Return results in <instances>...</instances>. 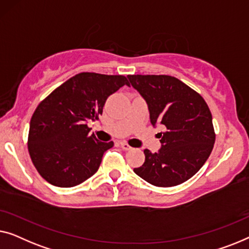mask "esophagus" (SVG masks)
I'll return each instance as SVG.
<instances>
[{"instance_id": "obj_1", "label": "esophagus", "mask_w": 249, "mask_h": 249, "mask_svg": "<svg viewBox=\"0 0 249 249\" xmlns=\"http://www.w3.org/2000/svg\"><path fill=\"white\" fill-rule=\"evenodd\" d=\"M120 145H121L122 149L125 150V151H127V150H131L132 149L131 146H129L126 142H120Z\"/></svg>"}]
</instances>
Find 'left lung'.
<instances>
[{
	"label": "left lung",
	"instance_id": "left-lung-1",
	"mask_svg": "<svg viewBox=\"0 0 249 249\" xmlns=\"http://www.w3.org/2000/svg\"><path fill=\"white\" fill-rule=\"evenodd\" d=\"M148 105L150 122L162 125L161 148L145 149V161L134 173L159 187L179 185L193 177L211 155L215 141L212 115L205 100L170 75H127Z\"/></svg>",
	"mask_w": 249,
	"mask_h": 249
}]
</instances>
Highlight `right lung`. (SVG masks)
I'll return each instance as SVG.
<instances>
[{"label": "right lung", "instance_id": "1", "mask_svg": "<svg viewBox=\"0 0 249 249\" xmlns=\"http://www.w3.org/2000/svg\"><path fill=\"white\" fill-rule=\"evenodd\" d=\"M128 86L123 75L79 73L38 105L31 117L28 150L40 176L73 187L97 173L113 142H101L88 124L103 114L107 98Z\"/></svg>", "mask_w": 249, "mask_h": 249}]
</instances>
